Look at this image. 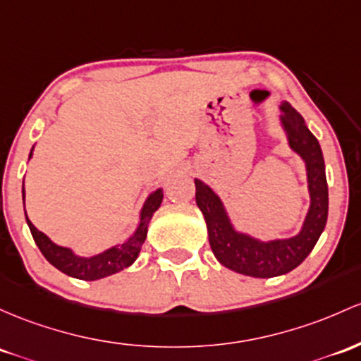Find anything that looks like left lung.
<instances>
[{
  "mask_svg": "<svg viewBox=\"0 0 361 361\" xmlns=\"http://www.w3.org/2000/svg\"><path fill=\"white\" fill-rule=\"evenodd\" d=\"M279 111L288 145L302 157L307 168L310 207L298 235L262 241L247 233L236 231L219 195L204 181L195 180V200L207 224L212 253L224 267L252 277L283 276L298 267L314 250L327 223L329 192L326 164L319 140L290 102H281Z\"/></svg>",
  "mask_w": 361,
  "mask_h": 361,
  "instance_id": "obj_1",
  "label": "left lung"
}]
</instances>
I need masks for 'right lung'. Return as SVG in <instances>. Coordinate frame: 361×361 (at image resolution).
I'll use <instances>...</instances> for the list:
<instances>
[{"label":"right lung","instance_id":"1","mask_svg":"<svg viewBox=\"0 0 361 361\" xmlns=\"http://www.w3.org/2000/svg\"><path fill=\"white\" fill-rule=\"evenodd\" d=\"M32 150L30 149L29 159L32 157ZM23 195V204H25V190L22 188ZM162 188H157L156 192H152L147 197V200L144 202L140 211V221L132 236L128 240H125L120 245H114V247L108 248V250L97 253L92 257H80L77 255L71 248L59 247V245L51 241L49 236H46L44 233L39 231L35 226L30 223V219L27 217V224H29L30 233H32V238L35 245L39 247V250L42 252V255L46 257V260L49 264H53L58 271L65 272L66 276L77 277L82 281H96L102 279V277L116 274V272L123 271V269L130 267L137 260L138 253H140L142 245H144L145 236H147V228L150 219H152L154 212L161 207L162 202Z\"/></svg>","mask_w":361,"mask_h":361}]
</instances>
